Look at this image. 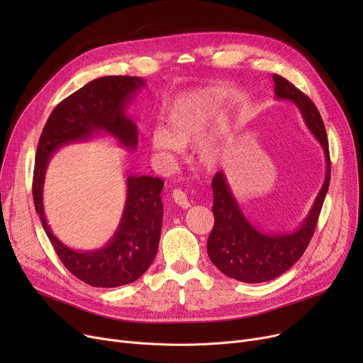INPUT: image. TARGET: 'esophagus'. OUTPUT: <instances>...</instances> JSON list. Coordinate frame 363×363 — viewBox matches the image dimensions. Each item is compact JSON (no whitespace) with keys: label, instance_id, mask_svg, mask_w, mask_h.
I'll use <instances>...</instances> for the list:
<instances>
[{"label":"esophagus","instance_id":"obj_1","mask_svg":"<svg viewBox=\"0 0 363 363\" xmlns=\"http://www.w3.org/2000/svg\"><path fill=\"white\" fill-rule=\"evenodd\" d=\"M172 197H174V201L182 207V208H188L189 206H191V203H189L186 194L182 191V189H174V193H172Z\"/></svg>","mask_w":363,"mask_h":363}]
</instances>
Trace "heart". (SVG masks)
Instances as JSON below:
<instances>
[{
  "instance_id": "1",
  "label": "heart",
  "mask_w": 363,
  "mask_h": 363,
  "mask_svg": "<svg viewBox=\"0 0 363 363\" xmlns=\"http://www.w3.org/2000/svg\"><path fill=\"white\" fill-rule=\"evenodd\" d=\"M220 103L222 94L216 91H194L178 97L166 113V126L159 125L150 133L148 144L152 156L166 163L178 160L182 148L206 135ZM225 147L226 137L203 140L197 148L199 163L206 169H215L225 156Z\"/></svg>"
}]
</instances>
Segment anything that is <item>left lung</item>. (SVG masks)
Returning <instances> with one entry per match:
<instances>
[{"label":"left lung","instance_id":"1","mask_svg":"<svg viewBox=\"0 0 363 363\" xmlns=\"http://www.w3.org/2000/svg\"><path fill=\"white\" fill-rule=\"evenodd\" d=\"M275 97L294 103L301 118L322 145L327 162L325 181L306 219L293 233L266 234L244 216L223 172L212 179L215 225L207 240V253L212 263L226 277L241 282L271 281L303 256L313 237L320 208L328 193L331 160L327 130L313 101L279 74H274Z\"/></svg>","mask_w":363,"mask_h":363}]
</instances>
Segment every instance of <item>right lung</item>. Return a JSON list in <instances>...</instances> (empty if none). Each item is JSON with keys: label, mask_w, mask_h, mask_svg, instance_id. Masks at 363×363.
<instances>
[{"label": "right lung", "mask_w": 363, "mask_h": 363, "mask_svg": "<svg viewBox=\"0 0 363 363\" xmlns=\"http://www.w3.org/2000/svg\"><path fill=\"white\" fill-rule=\"evenodd\" d=\"M145 85L138 76H104L94 79L57 106L43 129L36 148L32 194L57 256L66 268L92 287L113 289L137 281L157 253L163 204L160 178L147 175L126 178V203L118 231L99 250L76 252L57 238L44 213L43 191L48 162L60 147L108 133L129 150L138 145V129L126 107Z\"/></svg>", "instance_id": "right-lung-1"}]
</instances>
